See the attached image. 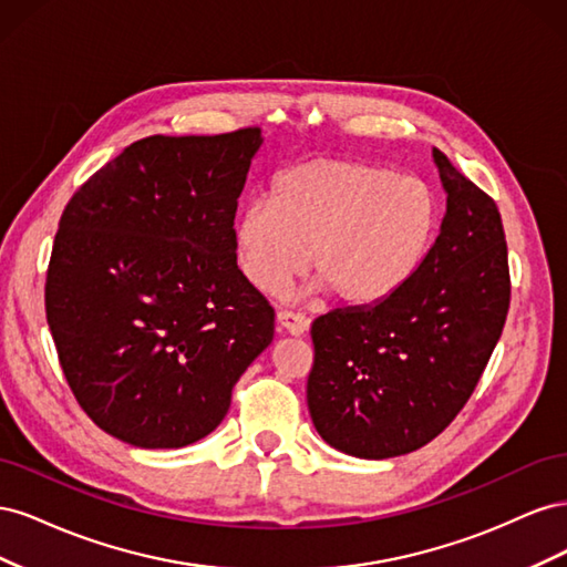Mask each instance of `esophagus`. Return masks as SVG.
<instances>
[{
    "label": "esophagus",
    "mask_w": 567,
    "mask_h": 567,
    "mask_svg": "<svg viewBox=\"0 0 567 567\" xmlns=\"http://www.w3.org/2000/svg\"><path fill=\"white\" fill-rule=\"evenodd\" d=\"M277 321L281 329L290 336H302L307 329H310V319H307L305 315H298V312H288V310H281L277 315Z\"/></svg>",
    "instance_id": "obj_1"
}]
</instances>
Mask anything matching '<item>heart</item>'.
<instances>
[{"label": "heart", "mask_w": 567, "mask_h": 567, "mask_svg": "<svg viewBox=\"0 0 567 567\" xmlns=\"http://www.w3.org/2000/svg\"><path fill=\"white\" fill-rule=\"evenodd\" d=\"M433 186L394 169L312 158L274 177L271 200L246 203L234 221L244 277L265 293L305 265L310 293L333 290L352 305L383 302L416 277L440 227Z\"/></svg>", "instance_id": "heart-1"}]
</instances>
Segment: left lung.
Masks as SVG:
<instances>
[{
  "label": "left lung",
  "mask_w": 567,
  "mask_h": 567,
  "mask_svg": "<svg viewBox=\"0 0 567 567\" xmlns=\"http://www.w3.org/2000/svg\"><path fill=\"white\" fill-rule=\"evenodd\" d=\"M433 161L447 213L416 277L383 302L312 323L307 406L317 433L350 456L390 458L437 437L468 402L506 323L502 215L442 151Z\"/></svg>",
  "instance_id": "8db88e82"
}]
</instances>
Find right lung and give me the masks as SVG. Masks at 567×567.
<instances>
[{
    "mask_svg": "<svg viewBox=\"0 0 567 567\" xmlns=\"http://www.w3.org/2000/svg\"><path fill=\"white\" fill-rule=\"evenodd\" d=\"M262 130L146 136L84 182L59 221L47 323L75 400L109 435L179 450L227 416L274 338L236 265L234 217Z\"/></svg>",
    "mask_w": 567,
    "mask_h": 567,
    "instance_id": "1",
    "label": "right lung"
}]
</instances>
